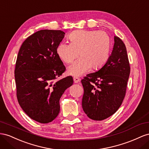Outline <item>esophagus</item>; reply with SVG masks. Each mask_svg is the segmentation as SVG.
Listing matches in <instances>:
<instances>
[{"instance_id": "1", "label": "esophagus", "mask_w": 149, "mask_h": 149, "mask_svg": "<svg viewBox=\"0 0 149 149\" xmlns=\"http://www.w3.org/2000/svg\"><path fill=\"white\" fill-rule=\"evenodd\" d=\"M80 79L77 77H74V83H78L79 82H80Z\"/></svg>"}]
</instances>
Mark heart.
I'll use <instances>...</instances> for the list:
<instances>
[{"label":"heart","instance_id":"1","mask_svg":"<svg viewBox=\"0 0 149 149\" xmlns=\"http://www.w3.org/2000/svg\"><path fill=\"white\" fill-rule=\"evenodd\" d=\"M70 44L61 43L57 48L59 58L70 64L77 58L68 69L69 73L79 77L91 68L99 70L107 62L112 48V42L107 33L99 31H76L69 37Z\"/></svg>","mask_w":149,"mask_h":149}]
</instances>
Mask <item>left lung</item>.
<instances>
[{"label":"left lung","mask_w":149,"mask_h":149,"mask_svg":"<svg viewBox=\"0 0 149 149\" xmlns=\"http://www.w3.org/2000/svg\"><path fill=\"white\" fill-rule=\"evenodd\" d=\"M114 45L105 65L81 80L84 87L82 105L87 116L102 120L116 112L125 95L130 67L126 47L114 37Z\"/></svg>","instance_id":"obj_1"}]
</instances>
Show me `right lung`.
<instances>
[{"instance_id":"right-lung-1","label":"right lung","mask_w":149,"mask_h":149,"mask_svg":"<svg viewBox=\"0 0 149 149\" xmlns=\"http://www.w3.org/2000/svg\"><path fill=\"white\" fill-rule=\"evenodd\" d=\"M64 35L56 30L37 31L23 42L17 58L14 74L19 104L30 118L42 124L57 117L61 97L73 84L72 76L57 80L65 71L57 54Z\"/></svg>"}]
</instances>
